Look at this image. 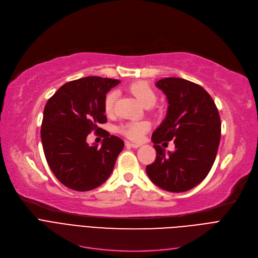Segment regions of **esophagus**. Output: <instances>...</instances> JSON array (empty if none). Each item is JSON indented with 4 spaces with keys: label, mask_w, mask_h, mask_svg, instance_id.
I'll return each instance as SVG.
<instances>
[{
    "label": "esophagus",
    "mask_w": 258,
    "mask_h": 258,
    "mask_svg": "<svg viewBox=\"0 0 258 258\" xmlns=\"http://www.w3.org/2000/svg\"><path fill=\"white\" fill-rule=\"evenodd\" d=\"M126 146H127V147H130V148H134V149H136V148H140V147H141V145H140V144H136V143H130V142H126Z\"/></svg>",
    "instance_id": "esophagus-1"
}]
</instances>
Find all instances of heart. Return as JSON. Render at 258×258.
<instances>
[{"label":"heart","instance_id":"b5f03b06","mask_svg":"<svg viewBox=\"0 0 258 258\" xmlns=\"http://www.w3.org/2000/svg\"><path fill=\"white\" fill-rule=\"evenodd\" d=\"M130 93L136 98L142 105L145 107H150L152 106L156 100H157V94L155 89L151 86L146 81H140L135 82L129 86ZM116 99V92H111L107 95L104 102V110L107 114L112 113L113 106ZM150 125L149 123L145 122V120H141V122H129L126 124H123L119 126L118 130L120 133H123L128 139L138 141L143 138V135L146 133V131L149 129Z\"/></svg>","mask_w":258,"mask_h":258}]
</instances>
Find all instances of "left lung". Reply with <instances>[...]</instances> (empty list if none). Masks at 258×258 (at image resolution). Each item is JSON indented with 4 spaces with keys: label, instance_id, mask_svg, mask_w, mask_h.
Masks as SVG:
<instances>
[{
    "label": "left lung",
    "instance_id": "1",
    "mask_svg": "<svg viewBox=\"0 0 258 258\" xmlns=\"http://www.w3.org/2000/svg\"><path fill=\"white\" fill-rule=\"evenodd\" d=\"M155 85L165 95L169 106L152 134L156 159L146 171L158 187L186 191L202 182L215 162L221 140L220 114L213 98L198 84L164 78ZM172 139L175 151L166 154L158 144Z\"/></svg>",
    "mask_w": 258,
    "mask_h": 258
}]
</instances>
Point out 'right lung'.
Here are the masks:
<instances>
[{"instance_id":"1","label":"right lung","mask_w":258,"mask_h":258,"mask_svg":"<svg viewBox=\"0 0 258 258\" xmlns=\"http://www.w3.org/2000/svg\"><path fill=\"white\" fill-rule=\"evenodd\" d=\"M120 81L92 76L68 82L45 104L40 130L45 159L56 178L67 187L87 191L110 176L124 142L99 128L107 120L106 94ZM102 131V146H89L87 135Z\"/></svg>"}]
</instances>
